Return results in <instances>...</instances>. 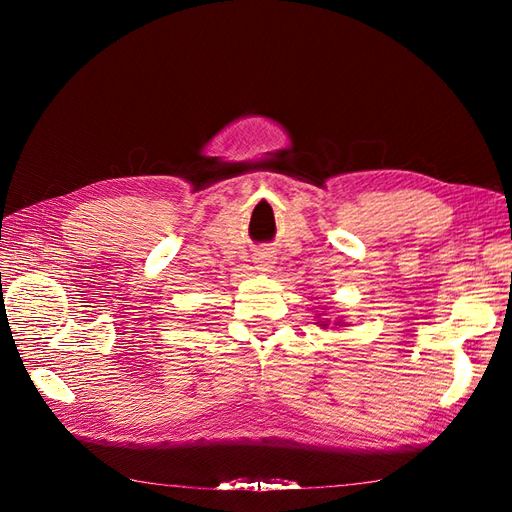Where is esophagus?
<instances>
[{"label": "esophagus", "instance_id": "obj_1", "mask_svg": "<svg viewBox=\"0 0 512 512\" xmlns=\"http://www.w3.org/2000/svg\"><path fill=\"white\" fill-rule=\"evenodd\" d=\"M254 262H256V269L258 271L269 273L273 269V265H275V256L269 254V252H260V254H256Z\"/></svg>", "mask_w": 512, "mask_h": 512}]
</instances>
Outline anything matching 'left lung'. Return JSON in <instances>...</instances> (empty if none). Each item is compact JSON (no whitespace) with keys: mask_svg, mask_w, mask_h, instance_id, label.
I'll list each match as a JSON object with an SVG mask.
<instances>
[{"mask_svg":"<svg viewBox=\"0 0 512 512\" xmlns=\"http://www.w3.org/2000/svg\"><path fill=\"white\" fill-rule=\"evenodd\" d=\"M316 318H318V322H316L318 327H322V329H329V324H331V320H329V318H320V316H316ZM333 324H335V327H344L346 322H342V320H335Z\"/></svg>","mask_w":512,"mask_h":512,"instance_id":"1","label":"left lung"}]
</instances>
